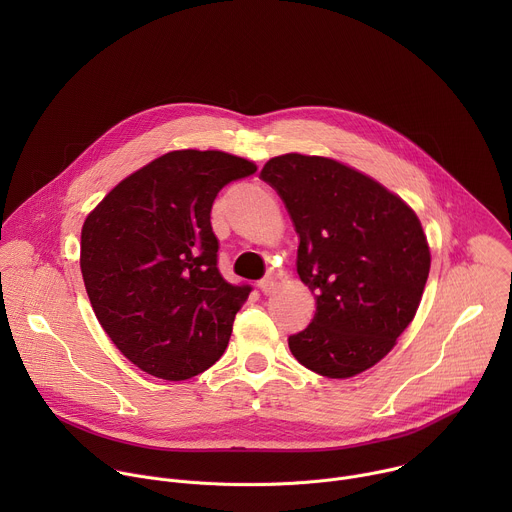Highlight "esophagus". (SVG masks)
<instances>
[{"label":"esophagus","mask_w":512,"mask_h":512,"mask_svg":"<svg viewBox=\"0 0 512 512\" xmlns=\"http://www.w3.org/2000/svg\"><path fill=\"white\" fill-rule=\"evenodd\" d=\"M275 277H271V275H267V277H263L261 281H259V289L263 291V294L267 296V294H271V291L275 289Z\"/></svg>","instance_id":"esophagus-1"}]
</instances>
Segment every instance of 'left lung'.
<instances>
[{"label":"left lung","instance_id":"8db88e82","mask_svg":"<svg viewBox=\"0 0 512 512\" xmlns=\"http://www.w3.org/2000/svg\"><path fill=\"white\" fill-rule=\"evenodd\" d=\"M265 180L300 237L298 275L316 314L287 338L306 369L348 379L391 352L411 324L429 275L417 214L362 172L320 156L271 158Z\"/></svg>","mask_w":512,"mask_h":512}]
</instances>
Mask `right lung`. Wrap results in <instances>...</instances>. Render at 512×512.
I'll return each mask as SVG.
<instances>
[{
  "mask_svg": "<svg viewBox=\"0 0 512 512\" xmlns=\"http://www.w3.org/2000/svg\"><path fill=\"white\" fill-rule=\"evenodd\" d=\"M257 172L225 152L178 150L121 180L87 216L81 271L95 316L135 367L166 381L223 356L251 285L216 267L210 208Z\"/></svg>",
  "mask_w": 512,
  "mask_h": 512,
  "instance_id": "obj_1",
  "label": "right lung"
}]
</instances>
